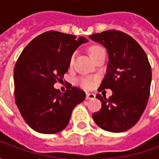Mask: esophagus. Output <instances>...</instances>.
<instances>
[{"label":"esophagus","instance_id":"1","mask_svg":"<svg viewBox=\"0 0 159 159\" xmlns=\"http://www.w3.org/2000/svg\"><path fill=\"white\" fill-rule=\"evenodd\" d=\"M95 98V94L93 93H87L86 100H93Z\"/></svg>","mask_w":159,"mask_h":159}]
</instances>
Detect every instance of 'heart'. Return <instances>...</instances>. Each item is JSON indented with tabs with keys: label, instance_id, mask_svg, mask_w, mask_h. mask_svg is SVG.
Wrapping results in <instances>:
<instances>
[{
	"label": "heart",
	"instance_id": "1",
	"mask_svg": "<svg viewBox=\"0 0 159 159\" xmlns=\"http://www.w3.org/2000/svg\"><path fill=\"white\" fill-rule=\"evenodd\" d=\"M103 51H105V50L100 46H93L90 48V56L92 59H93L100 52H103ZM74 60H75V54H72V56L70 59V66L74 63ZM79 83L81 86L85 88V89H91V88H93L94 82H93V80L90 79V78H82V79L79 80Z\"/></svg>",
	"mask_w": 159,
	"mask_h": 159
}]
</instances>
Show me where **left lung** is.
Masks as SVG:
<instances>
[{"label": "left lung", "instance_id": "8db88e82", "mask_svg": "<svg viewBox=\"0 0 159 159\" xmlns=\"http://www.w3.org/2000/svg\"><path fill=\"white\" fill-rule=\"evenodd\" d=\"M107 49L109 61L107 75L99 91L110 89L112 95H96L101 109L93 119L102 129L123 132L139 121L150 95L152 70L140 44L126 33L107 30L89 36Z\"/></svg>", "mask_w": 159, "mask_h": 159}]
</instances>
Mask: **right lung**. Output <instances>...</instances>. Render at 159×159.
<instances>
[{
  "mask_svg": "<svg viewBox=\"0 0 159 159\" xmlns=\"http://www.w3.org/2000/svg\"><path fill=\"white\" fill-rule=\"evenodd\" d=\"M87 42L55 30L37 36L23 50L14 67V97L26 123L36 132L55 134L69 123L74 107L85 99L84 91L70 87L61 93L54 83L68 71L70 59Z\"/></svg>",
  "mask_w": 159,
  "mask_h": 159,
  "instance_id": "add662e5",
  "label": "right lung"
}]
</instances>
